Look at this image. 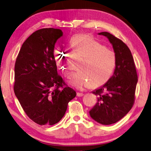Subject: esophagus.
<instances>
[{
    "instance_id": "1",
    "label": "esophagus",
    "mask_w": 151,
    "mask_h": 151,
    "mask_svg": "<svg viewBox=\"0 0 151 151\" xmlns=\"http://www.w3.org/2000/svg\"><path fill=\"white\" fill-rule=\"evenodd\" d=\"M83 95H84V94L83 93H79V92L77 93V96H83Z\"/></svg>"
}]
</instances>
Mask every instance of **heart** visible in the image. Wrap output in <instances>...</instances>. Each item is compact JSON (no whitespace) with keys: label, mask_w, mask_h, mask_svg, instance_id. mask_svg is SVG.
I'll return each mask as SVG.
<instances>
[{"label":"heart","mask_w":151,"mask_h":151,"mask_svg":"<svg viewBox=\"0 0 151 151\" xmlns=\"http://www.w3.org/2000/svg\"><path fill=\"white\" fill-rule=\"evenodd\" d=\"M71 49L83 59L78 66V72L71 74L68 83L72 87L82 89L85 87H97L104 85L112 76L117 64V55L87 34L73 36L70 40ZM68 52L61 48L55 50L54 57L56 66L62 74L68 77Z\"/></svg>","instance_id":"heart-1"}]
</instances>
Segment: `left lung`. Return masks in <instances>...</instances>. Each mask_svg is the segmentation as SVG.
<instances>
[{
  "label": "left lung",
  "instance_id": "obj_1",
  "mask_svg": "<svg viewBox=\"0 0 151 151\" xmlns=\"http://www.w3.org/2000/svg\"><path fill=\"white\" fill-rule=\"evenodd\" d=\"M99 34L106 37L112 45L117 55V64L109 81L93 92L98 96L97 102L89 114L98 123L110 125L120 120L132 109L135 102L138 77L128 47L109 32Z\"/></svg>",
  "mask_w": 151,
  "mask_h": 151
}]
</instances>
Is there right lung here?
<instances>
[{
    "instance_id": "add662e5",
    "label": "right lung",
    "mask_w": 151,
    "mask_h": 151,
    "mask_svg": "<svg viewBox=\"0 0 151 151\" xmlns=\"http://www.w3.org/2000/svg\"><path fill=\"white\" fill-rule=\"evenodd\" d=\"M61 29L43 28L23 43L14 68V91L23 110L41 126H52L63 118L74 90L58 74L54 57Z\"/></svg>"
}]
</instances>
